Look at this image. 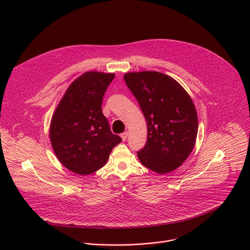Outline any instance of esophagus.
<instances>
[{"label":"esophagus","instance_id":"34e87169","mask_svg":"<svg viewBox=\"0 0 250 250\" xmlns=\"http://www.w3.org/2000/svg\"><path fill=\"white\" fill-rule=\"evenodd\" d=\"M127 136H128V132H127V131H125V132H123V133L121 134V137H122V139H123L124 141H125V140H126Z\"/></svg>","mask_w":250,"mask_h":250}]
</instances>
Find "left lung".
I'll return each mask as SVG.
<instances>
[{
	"label": "left lung",
	"instance_id": "obj_1",
	"mask_svg": "<svg viewBox=\"0 0 250 250\" xmlns=\"http://www.w3.org/2000/svg\"><path fill=\"white\" fill-rule=\"evenodd\" d=\"M124 79L147 122V142L137 152L140 163L159 174L175 170L195 146L198 115L193 100L174 79L160 72H130Z\"/></svg>",
	"mask_w": 250,
	"mask_h": 250
}]
</instances>
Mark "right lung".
<instances>
[{
	"instance_id": "right-lung-1",
	"label": "right lung",
	"mask_w": 250,
	"mask_h": 250,
	"mask_svg": "<svg viewBox=\"0 0 250 250\" xmlns=\"http://www.w3.org/2000/svg\"><path fill=\"white\" fill-rule=\"evenodd\" d=\"M115 74L86 72L68 87L55 109L49 139L59 162L69 170L90 174L104 167L122 138L113 134L102 113L104 93Z\"/></svg>"
}]
</instances>
